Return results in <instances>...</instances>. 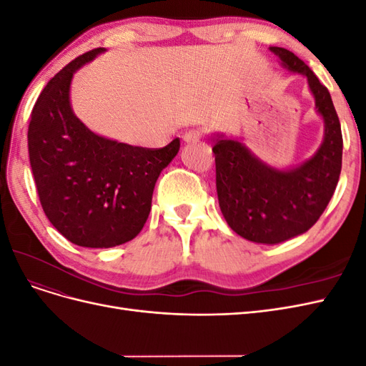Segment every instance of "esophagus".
<instances>
[{"mask_svg": "<svg viewBox=\"0 0 366 366\" xmlns=\"http://www.w3.org/2000/svg\"><path fill=\"white\" fill-rule=\"evenodd\" d=\"M204 136V131L200 129V128H192L189 131H186L183 134V140L187 142V143H195L200 140L202 137Z\"/></svg>", "mask_w": 366, "mask_h": 366, "instance_id": "1", "label": "esophagus"}]
</instances>
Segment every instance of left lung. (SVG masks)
<instances>
[{"instance_id": "8db88e82", "label": "left lung", "mask_w": 366, "mask_h": 366, "mask_svg": "<svg viewBox=\"0 0 366 366\" xmlns=\"http://www.w3.org/2000/svg\"><path fill=\"white\" fill-rule=\"evenodd\" d=\"M285 69L307 77L317 113L324 117L325 134L315 156L290 171L262 163L238 140L217 137V194L219 209L230 229L261 244H278L307 232L327 204L342 169V131L327 86L295 53L270 47Z\"/></svg>"}]
</instances>
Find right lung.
Returning a JSON list of instances; mask_svg holds the SVG:
<instances>
[{
	"label": "right lung",
	"instance_id": "right-lung-1",
	"mask_svg": "<svg viewBox=\"0 0 366 366\" xmlns=\"http://www.w3.org/2000/svg\"><path fill=\"white\" fill-rule=\"evenodd\" d=\"M104 47L76 58L46 85L33 107L29 157L39 202L50 223L73 244L107 249L139 235L154 186L180 149L142 148L94 134L73 113L70 84L76 70Z\"/></svg>",
	"mask_w": 366,
	"mask_h": 366
}]
</instances>
